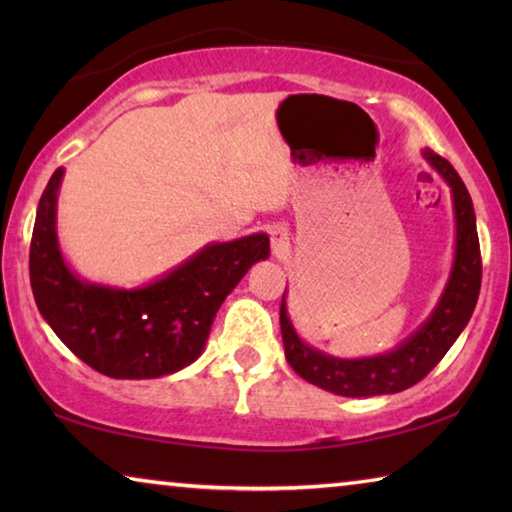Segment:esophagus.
<instances>
[{"instance_id": "esophagus-1", "label": "esophagus", "mask_w": 512, "mask_h": 512, "mask_svg": "<svg viewBox=\"0 0 512 512\" xmlns=\"http://www.w3.org/2000/svg\"><path fill=\"white\" fill-rule=\"evenodd\" d=\"M271 246L277 257L289 253V228L284 223H275L271 228Z\"/></svg>"}]
</instances>
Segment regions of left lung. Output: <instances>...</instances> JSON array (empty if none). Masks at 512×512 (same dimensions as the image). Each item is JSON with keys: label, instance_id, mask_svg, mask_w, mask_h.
Instances as JSON below:
<instances>
[{"label": "left lung", "instance_id": "8db88e82", "mask_svg": "<svg viewBox=\"0 0 512 512\" xmlns=\"http://www.w3.org/2000/svg\"><path fill=\"white\" fill-rule=\"evenodd\" d=\"M422 155L452 187L456 248L452 275H449L443 296L433 314L409 339L397 345L395 350L377 354V357L336 359L300 339L287 314V302H284L287 293L282 296L280 327L289 366L302 379L323 391L343 397H372L406 391L438 366V361L452 348L458 334L470 323L481 289V248L472 198L452 164L431 149H424Z\"/></svg>", "mask_w": 512, "mask_h": 512}]
</instances>
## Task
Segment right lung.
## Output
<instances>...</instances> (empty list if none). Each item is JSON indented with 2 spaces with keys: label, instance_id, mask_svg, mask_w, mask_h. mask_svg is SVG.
<instances>
[{
  "label": "right lung",
  "instance_id": "obj_1",
  "mask_svg": "<svg viewBox=\"0 0 512 512\" xmlns=\"http://www.w3.org/2000/svg\"><path fill=\"white\" fill-rule=\"evenodd\" d=\"M63 169L42 192L29 250L31 289L42 318L76 357L112 379H155L183 370L205 348L228 293L271 241L259 235L210 244L140 289L81 280L65 264L56 237Z\"/></svg>",
  "mask_w": 512,
  "mask_h": 512
}]
</instances>
